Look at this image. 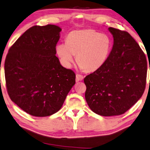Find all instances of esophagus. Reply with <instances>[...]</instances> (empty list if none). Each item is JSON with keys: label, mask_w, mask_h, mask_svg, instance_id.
<instances>
[{"label": "esophagus", "mask_w": 150, "mask_h": 150, "mask_svg": "<svg viewBox=\"0 0 150 150\" xmlns=\"http://www.w3.org/2000/svg\"><path fill=\"white\" fill-rule=\"evenodd\" d=\"M84 79V77L81 74H77L76 75V82H79L83 80Z\"/></svg>", "instance_id": "34e87169"}]
</instances>
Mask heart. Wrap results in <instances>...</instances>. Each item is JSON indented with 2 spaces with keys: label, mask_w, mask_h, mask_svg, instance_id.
<instances>
[{
  "label": "heart",
  "mask_w": 150,
  "mask_h": 150,
  "mask_svg": "<svg viewBox=\"0 0 150 150\" xmlns=\"http://www.w3.org/2000/svg\"><path fill=\"white\" fill-rule=\"evenodd\" d=\"M109 35L92 29L75 30L68 34L66 42L58 44L57 52L62 64L70 67L76 60L85 71H94L106 62L112 47Z\"/></svg>",
  "instance_id": "b5f03b06"
}]
</instances>
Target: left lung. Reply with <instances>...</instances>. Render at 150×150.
I'll return each instance as SVG.
<instances>
[{"instance_id":"1","label":"left lung","mask_w":150,"mask_h":150,"mask_svg":"<svg viewBox=\"0 0 150 150\" xmlns=\"http://www.w3.org/2000/svg\"><path fill=\"white\" fill-rule=\"evenodd\" d=\"M114 44L106 62L84 79L85 99L93 112L120 115L133 107L144 92L147 60L127 32L109 27Z\"/></svg>"}]
</instances>
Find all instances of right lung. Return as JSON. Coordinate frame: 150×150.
I'll list each match as a JSON object with an SVG mask.
<instances>
[{"label": "right lung", "mask_w": 150, "mask_h": 150, "mask_svg": "<svg viewBox=\"0 0 150 150\" xmlns=\"http://www.w3.org/2000/svg\"><path fill=\"white\" fill-rule=\"evenodd\" d=\"M59 26H34L9 49L4 63L11 100L30 115L51 116L59 110L75 83V73L56 57Z\"/></svg>", "instance_id": "right-lung-1"}]
</instances>
